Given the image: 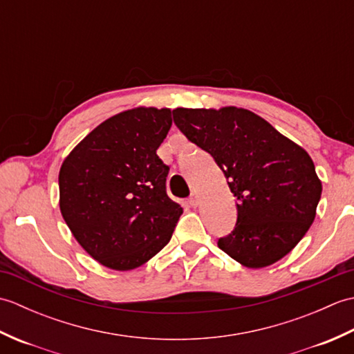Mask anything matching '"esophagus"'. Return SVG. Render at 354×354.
I'll list each match as a JSON object with an SVG mask.
<instances>
[{
    "mask_svg": "<svg viewBox=\"0 0 354 354\" xmlns=\"http://www.w3.org/2000/svg\"><path fill=\"white\" fill-rule=\"evenodd\" d=\"M189 204H190L192 207H198V205H199V196H198V193H192V194H190Z\"/></svg>",
    "mask_w": 354,
    "mask_h": 354,
    "instance_id": "esophagus-1",
    "label": "esophagus"
}]
</instances>
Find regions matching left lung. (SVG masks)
<instances>
[{"mask_svg":"<svg viewBox=\"0 0 354 354\" xmlns=\"http://www.w3.org/2000/svg\"><path fill=\"white\" fill-rule=\"evenodd\" d=\"M187 140L213 156L236 196L237 221L217 240L246 268L283 259L304 237L321 199L309 153L266 120L240 108L171 112Z\"/></svg>","mask_w":354,"mask_h":354,"instance_id":"left-lung-1","label":"left lung"}]
</instances>
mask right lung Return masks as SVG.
Here are the masks:
<instances>
[{
    "label": "right lung",
    "instance_id": "right-lung-1",
    "mask_svg": "<svg viewBox=\"0 0 354 354\" xmlns=\"http://www.w3.org/2000/svg\"><path fill=\"white\" fill-rule=\"evenodd\" d=\"M170 126V109L124 111L88 133L62 164V216L103 266L138 268L170 242L183 208L169 198V165L156 155Z\"/></svg>",
    "mask_w": 354,
    "mask_h": 354
}]
</instances>
